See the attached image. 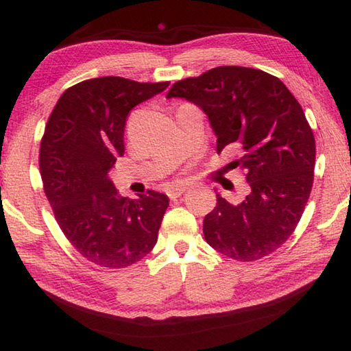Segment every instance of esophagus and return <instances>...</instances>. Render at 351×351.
Returning <instances> with one entry per match:
<instances>
[{
    "label": "esophagus",
    "instance_id": "34e87169",
    "mask_svg": "<svg viewBox=\"0 0 351 351\" xmlns=\"http://www.w3.org/2000/svg\"><path fill=\"white\" fill-rule=\"evenodd\" d=\"M187 190H189V185H175V187L169 189L167 195H169L170 199H176V197H180L182 193H185Z\"/></svg>",
    "mask_w": 351,
    "mask_h": 351
}]
</instances>
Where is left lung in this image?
Segmentation results:
<instances>
[{
	"label": "left lung",
	"instance_id": "8db88e82",
	"mask_svg": "<svg viewBox=\"0 0 351 351\" xmlns=\"http://www.w3.org/2000/svg\"><path fill=\"white\" fill-rule=\"evenodd\" d=\"M167 98H182L208 116L217 154L240 151L226 169H241L250 191L240 204L217 193L205 215L206 243L241 263L279 249L299 223L315 167V138L300 104L279 78L259 69L220 66L171 86Z\"/></svg>",
	"mask_w": 351,
	"mask_h": 351
}]
</instances>
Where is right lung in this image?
Segmentation results:
<instances>
[{"label": "right lung", "mask_w": 351, "mask_h": 351, "mask_svg": "<svg viewBox=\"0 0 351 351\" xmlns=\"http://www.w3.org/2000/svg\"><path fill=\"white\" fill-rule=\"evenodd\" d=\"M170 83L101 77L69 87L45 126L40 175L45 195L66 238L86 259L123 268L143 259L158 240L169 197L149 190L117 195L110 170L123 156L130 111Z\"/></svg>", "instance_id": "add662e5"}]
</instances>
